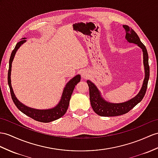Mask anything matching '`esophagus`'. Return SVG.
Returning <instances> with one entry per match:
<instances>
[{
	"instance_id": "obj_1",
	"label": "esophagus",
	"mask_w": 158,
	"mask_h": 158,
	"mask_svg": "<svg viewBox=\"0 0 158 158\" xmlns=\"http://www.w3.org/2000/svg\"><path fill=\"white\" fill-rule=\"evenodd\" d=\"M81 76H82V77L83 78H84V79H86V78H87L88 77H89V74H88V72H87V71H85V70H84V71H82V73H81Z\"/></svg>"
}]
</instances>
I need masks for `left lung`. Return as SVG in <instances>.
<instances>
[{"label":"left lung","instance_id":"left-lung-1","mask_svg":"<svg viewBox=\"0 0 158 158\" xmlns=\"http://www.w3.org/2000/svg\"><path fill=\"white\" fill-rule=\"evenodd\" d=\"M123 27L126 31L125 37L127 40L130 43L137 44L138 46L143 50V64L145 72V79L140 92L135 97L129 100L127 102L119 104H113L106 102L105 100L102 98L101 93L94 84L90 80H87V84L89 87L90 101L92 108L96 113L102 117H115L127 113L142 101L145 94L146 90H147L148 80L149 78V66L147 49L141 41L139 36L135 32L134 30L130 28L128 25H123Z\"/></svg>","mask_w":158,"mask_h":158}]
</instances>
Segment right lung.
Masks as SVG:
<instances>
[{
	"mask_svg": "<svg viewBox=\"0 0 158 158\" xmlns=\"http://www.w3.org/2000/svg\"><path fill=\"white\" fill-rule=\"evenodd\" d=\"M25 41V38H23L22 40L18 42L16 45H15V48L13 50L12 53H11V55L10 57L9 67L8 71V84L10 88L11 98H12L13 102L15 103V106L19 109V110H20L23 113L27 115L28 117L32 118L34 120L42 123H49L57 120V119H58L60 117L64 116V114L66 113L73 90L74 89L75 86L80 81V76L77 75L74 78H73L69 81V82L66 84V87L64 88L62 97H61L60 103L53 109L47 110H37L29 108V107L23 105L21 102L18 101L16 97H15L12 86H11L10 72L11 66H12L11 64H12V61L13 60L15 53H16L17 50Z\"/></svg>",
	"mask_w": 158,
	"mask_h": 158,
	"instance_id": "obj_1",
	"label": "right lung"
}]
</instances>
